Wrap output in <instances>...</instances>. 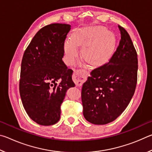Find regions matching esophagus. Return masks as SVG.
Instances as JSON below:
<instances>
[{"instance_id":"34e87169","label":"esophagus","mask_w":152,"mask_h":152,"mask_svg":"<svg viewBox=\"0 0 152 152\" xmlns=\"http://www.w3.org/2000/svg\"><path fill=\"white\" fill-rule=\"evenodd\" d=\"M88 72L84 70H77L73 74V80L76 86H80L83 82L86 80Z\"/></svg>"}]
</instances>
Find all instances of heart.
Masks as SVG:
<instances>
[{
    "instance_id": "b5f03b06",
    "label": "heart",
    "mask_w": 152,
    "mask_h": 152,
    "mask_svg": "<svg viewBox=\"0 0 152 152\" xmlns=\"http://www.w3.org/2000/svg\"><path fill=\"white\" fill-rule=\"evenodd\" d=\"M116 39L112 31L102 26L84 28L73 34L72 39L64 43L67 62L72 64L78 55V47H83L84 58L92 66H99L107 63L114 52Z\"/></svg>"
}]
</instances>
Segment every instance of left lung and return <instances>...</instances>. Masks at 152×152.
Instances as JSON below:
<instances>
[{
    "instance_id": "1",
    "label": "left lung",
    "mask_w": 152,
    "mask_h": 152,
    "mask_svg": "<svg viewBox=\"0 0 152 152\" xmlns=\"http://www.w3.org/2000/svg\"><path fill=\"white\" fill-rule=\"evenodd\" d=\"M121 40L109 63L91 72L83 84L82 102L86 121L105 125L124 111L134 94L138 69L137 55L130 36L118 25Z\"/></svg>"
}]
</instances>
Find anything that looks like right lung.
I'll return each instance as SVG.
<instances>
[{
    "label": "right lung",
    "instance_id": "right-lung-1",
    "mask_svg": "<svg viewBox=\"0 0 152 152\" xmlns=\"http://www.w3.org/2000/svg\"><path fill=\"white\" fill-rule=\"evenodd\" d=\"M70 29V25L61 23L43 27L23 57L20 96L27 115L41 125H51L60 120L67 90L75 86L73 71L62 61L64 42Z\"/></svg>",
    "mask_w": 152,
    "mask_h": 152
}]
</instances>
